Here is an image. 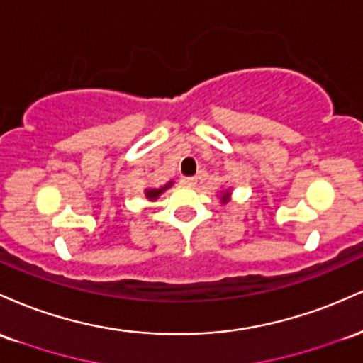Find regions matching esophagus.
Segmentation results:
<instances>
[{"mask_svg": "<svg viewBox=\"0 0 363 363\" xmlns=\"http://www.w3.org/2000/svg\"><path fill=\"white\" fill-rule=\"evenodd\" d=\"M182 183L185 186H194L195 183H197V178H194V177H183L182 178Z\"/></svg>", "mask_w": 363, "mask_h": 363, "instance_id": "esophagus-1", "label": "esophagus"}]
</instances>
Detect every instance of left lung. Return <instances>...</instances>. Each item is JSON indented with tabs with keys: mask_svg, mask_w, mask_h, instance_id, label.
Instances as JSON below:
<instances>
[{
	"mask_svg": "<svg viewBox=\"0 0 363 363\" xmlns=\"http://www.w3.org/2000/svg\"><path fill=\"white\" fill-rule=\"evenodd\" d=\"M219 202L223 203V206H226L228 202L231 201V189H225V190H221V192H219Z\"/></svg>",
	"mask_w": 363,
	"mask_h": 363,
	"instance_id": "8db88e82",
	"label": "left lung"
}]
</instances>
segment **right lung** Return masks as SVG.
<instances>
[{
  "label": "right lung",
  "mask_w": 363,
  "mask_h": 363,
  "mask_svg": "<svg viewBox=\"0 0 363 363\" xmlns=\"http://www.w3.org/2000/svg\"><path fill=\"white\" fill-rule=\"evenodd\" d=\"M171 185H173V182H168V183H166V185L160 186V189H145V190H144L145 199H149L150 202H156L157 199H160V195H161V194H164L166 190H168Z\"/></svg>",
  "instance_id": "1"
}]
</instances>
